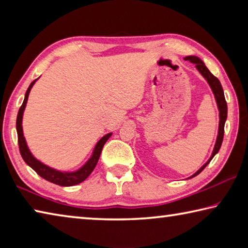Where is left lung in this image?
<instances>
[{
  "label": "left lung",
  "instance_id": "1",
  "mask_svg": "<svg viewBox=\"0 0 248 248\" xmlns=\"http://www.w3.org/2000/svg\"><path fill=\"white\" fill-rule=\"evenodd\" d=\"M185 60L190 61L191 63H195L197 70H198L199 72L201 73V75H202V77L205 79H207V82H208V84L210 85V87H211L213 94H215L217 108H219V111H220V114H219V116H220L219 131H217V137L215 149H213V152L211 154V156H210V158L208 159V162L205 163L204 165L201 166L200 169L197 170L194 175L191 176V177H195V176L200 174L201 171L204 170V167L209 164L210 161H211V159L213 158V156H215V155L217 152H219V150L221 148V144H222V141H223L224 124H225V121H226V117H228V105H226V102H225L224 92H223V89H222V85H221L220 81L211 72H210L207 66L204 65L203 61L200 60L198 57H195V56H188V57L185 58Z\"/></svg>",
  "mask_w": 248,
  "mask_h": 248
}]
</instances>
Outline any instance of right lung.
<instances>
[{"instance_id": "1", "label": "right lung", "mask_w": 248, "mask_h": 248, "mask_svg": "<svg viewBox=\"0 0 248 248\" xmlns=\"http://www.w3.org/2000/svg\"><path fill=\"white\" fill-rule=\"evenodd\" d=\"M36 81L37 79L32 81L31 83V85H29L26 94H25L24 102L18 110L17 120H16V130H17L18 146H19L20 155H22L24 161L27 163V165L31 166V169L40 176V177L45 178L46 180H48V182H50V183L59 185V186H63V187L74 186V185H78L79 183L84 182V180H85L91 175L92 171L94 170L95 166H96V164H97V162L99 159L100 153H102L104 144L106 143V141L109 139V138H110L112 133L106 134V136H104L102 139L97 142V144H96V146H95L91 158L77 171H71V173H68V171H60V170L51 169V167H49L47 165H45L44 163H41L40 161H38V159L33 157V155L31 153V151H29L27 143H26V140H25V138H24L23 127H22L23 114H24L25 107H26V104H27L28 95H29V93H31V87L33 84H35Z\"/></svg>"}]
</instances>
